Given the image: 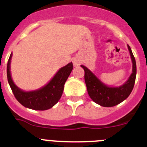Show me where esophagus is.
<instances>
[{"mask_svg": "<svg viewBox=\"0 0 147 147\" xmlns=\"http://www.w3.org/2000/svg\"><path fill=\"white\" fill-rule=\"evenodd\" d=\"M72 62L73 64H74V66H75V67L80 65V61L79 60V59H77V58H74V59H72Z\"/></svg>", "mask_w": 147, "mask_h": 147, "instance_id": "34e87169", "label": "esophagus"}]
</instances>
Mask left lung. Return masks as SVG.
I'll use <instances>...</instances> for the list:
<instances>
[{"mask_svg":"<svg viewBox=\"0 0 147 147\" xmlns=\"http://www.w3.org/2000/svg\"><path fill=\"white\" fill-rule=\"evenodd\" d=\"M127 46L132 59V73L121 86L112 88L105 85L88 67L81 65L85 71V81L90 97L102 107H110L119 105L129 96L133 89L136 77V62L130 47Z\"/></svg>","mask_w":147,"mask_h":147,"instance_id":"obj_1","label":"left lung"}]
</instances>
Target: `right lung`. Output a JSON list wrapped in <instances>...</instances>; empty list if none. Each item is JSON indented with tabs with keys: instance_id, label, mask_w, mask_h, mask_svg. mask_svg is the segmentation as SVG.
<instances>
[{
	"instance_id": "add662e5",
	"label": "right lung",
	"mask_w": 147,
	"mask_h": 147,
	"mask_svg": "<svg viewBox=\"0 0 147 147\" xmlns=\"http://www.w3.org/2000/svg\"><path fill=\"white\" fill-rule=\"evenodd\" d=\"M12 54H10L7 63V79L12 93L22 105L29 109L45 110L51 108L60 99L64 85L73 70V63L70 62L58 71L53 79L45 86L34 91L25 92L18 88L13 82L10 74V62Z\"/></svg>"
}]
</instances>
